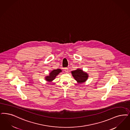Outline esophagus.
<instances>
[{
	"mask_svg": "<svg viewBox=\"0 0 130 130\" xmlns=\"http://www.w3.org/2000/svg\"><path fill=\"white\" fill-rule=\"evenodd\" d=\"M64 71H65V72L66 73H68V72H69V70H68V69L67 68H64Z\"/></svg>",
	"mask_w": 130,
	"mask_h": 130,
	"instance_id": "obj_1",
	"label": "esophagus"
}]
</instances>
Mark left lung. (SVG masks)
Wrapping results in <instances>:
<instances>
[{
	"mask_svg": "<svg viewBox=\"0 0 130 130\" xmlns=\"http://www.w3.org/2000/svg\"><path fill=\"white\" fill-rule=\"evenodd\" d=\"M71 73L73 78L78 84L85 82L88 78V73L80 69H77L75 71H72Z\"/></svg>",
	"mask_w": 130,
	"mask_h": 130,
	"instance_id": "left-lung-1",
	"label": "left lung"
}]
</instances>
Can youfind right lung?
Instances as JSON below:
<instances>
[{"instance_id": "1", "label": "right lung", "mask_w": 130, "mask_h": 130, "mask_svg": "<svg viewBox=\"0 0 130 130\" xmlns=\"http://www.w3.org/2000/svg\"><path fill=\"white\" fill-rule=\"evenodd\" d=\"M62 70L60 69H57L52 70L48 75H47L45 77V79L47 82H51L53 81L59 73L62 72Z\"/></svg>"}]
</instances>
